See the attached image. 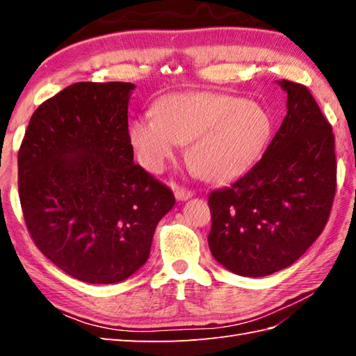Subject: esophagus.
I'll return each instance as SVG.
<instances>
[{
	"label": "esophagus",
	"instance_id": "obj_1",
	"mask_svg": "<svg viewBox=\"0 0 356 356\" xmlns=\"http://www.w3.org/2000/svg\"><path fill=\"white\" fill-rule=\"evenodd\" d=\"M174 194H176L177 200H188L190 197H193L191 190H186V188L179 186V185L174 186Z\"/></svg>",
	"mask_w": 356,
	"mask_h": 356
}]
</instances>
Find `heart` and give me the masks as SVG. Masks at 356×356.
<instances>
[{"mask_svg": "<svg viewBox=\"0 0 356 356\" xmlns=\"http://www.w3.org/2000/svg\"><path fill=\"white\" fill-rule=\"evenodd\" d=\"M272 133V118L260 104L223 93L165 96L156 113L140 116L130 139L140 163L162 171L179 143L191 142L188 159L203 179L225 182L259 161Z\"/></svg>", "mask_w": 356, "mask_h": 356, "instance_id": "b5f03b06", "label": "heart"}]
</instances>
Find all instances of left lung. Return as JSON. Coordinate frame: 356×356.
Instances as JSON below:
<instances>
[{"label":"left lung","mask_w":356,"mask_h":356,"mask_svg":"<svg viewBox=\"0 0 356 356\" xmlns=\"http://www.w3.org/2000/svg\"><path fill=\"white\" fill-rule=\"evenodd\" d=\"M287 115L245 176L211 191L209 249L226 269L266 277L298 260L326 226L337 191L335 136L309 88L280 82Z\"/></svg>","instance_id":"left-lung-1"}]
</instances>
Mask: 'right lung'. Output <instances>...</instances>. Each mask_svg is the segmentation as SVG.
<instances>
[{
	"instance_id": "right-lung-1",
	"label": "right lung",
	"mask_w": 356,
	"mask_h": 356,
	"mask_svg": "<svg viewBox=\"0 0 356 356\" xmlns=\"http://www.w3.org/2000/svg\"><path fill=\"white\" fill-rule=\"evenodd\" d=\"M131 82H76L44 101L18 151L22 216L36 248L65 274L111 284L147 261L168 186L133 162Z\"/></svg>"
}]
</instances>
